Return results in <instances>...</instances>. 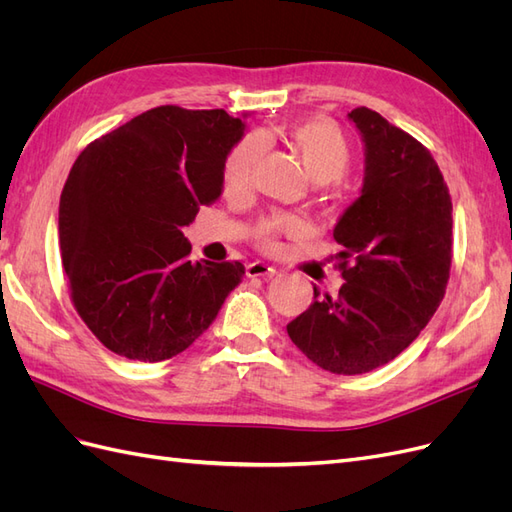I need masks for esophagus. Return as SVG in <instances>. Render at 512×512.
I'll list each match as a JSON object with an SVG mask.
<instances>
[{
  "instance_id": "34e87169",
  "label": "esophagus",
  "mask_w": 512,
  "mask_h": 512,
  "mask_svg": "<svg viewBox=\"0 0 512 512\" xmlns=\"http://www.w3.org/2000/svg\"><path fill=\"white\" fill-rule=\"evenodd\" d=\"M275 275V267L267 265V262H250L247 265V277H271Z\"/></svg>"
}]
</instances>
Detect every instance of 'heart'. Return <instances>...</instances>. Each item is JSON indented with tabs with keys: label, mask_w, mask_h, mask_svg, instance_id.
Wrapping results in <instances>:
<instances>
[{
	"label": "heart",
	"mask_w": 512,
	"mask_h": 512,
	"mask_svg": "<svg viewBox=\"0 0 512 512\" xmlns=\"http://www.w3.org/2000/svg\"><path fill=\"white\" fill-rule=\"evenodd\" d=\"M290 147L299 156L305 175L314 183H331L342 177L350 166V145L344 132L329 119H307L292 126L286 134ZM262 156V138L245 136L235 145L224 166V188L226 192L243 190L252 179L254 168ZM301 230V222L290 215H273L262 220L258 226V237L262 243H275L280 235H294Z\"/></svg>",
	"instance_id": "heart-1"
}]
</instances>
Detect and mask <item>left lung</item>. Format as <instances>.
I'll use <instances>...</instances> for the list:
<instances>
[{
    "label": "left lung",
    "instance_id": "obj_1",
    "mask_svg": "<svg viewBox=\"0 0 512 512\" xmlns=\"http://www.w3.org/2000/svg\"><path fill=\"white\" fill-rule=\"evenodd\" d=\"M348 119L365 170L359 198L333 228L346 284L335 299L314 286L312 305L286 329L309 361L354 376L393 361L436 314L451 271L453 203L416 138L365 106Z\"/></svg>",
    "mask_w": 512,
    "mask_h": 512
}]
</instances>
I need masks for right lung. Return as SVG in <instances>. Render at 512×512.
<instances>
[{"instance_id": "obj_1", "label": "right lung", "mask_w": 512, "mask_h": 512, "mask_svg": "<svg viewBox=\"0 0 512 512\" xmlns=\"http://www.w3.org/2000/svg\"><path fill=\"white\" fill-rule=\"evenodd\" d=\"M243 119L158 106L76 158L59 200L61 262L76 312L111 352L177 356L239 286L241 262L190 260L183 226L220 198Z\"/></svg>"}]
</instances>
